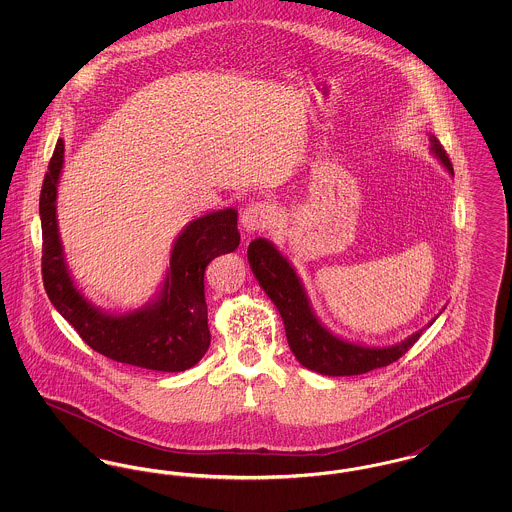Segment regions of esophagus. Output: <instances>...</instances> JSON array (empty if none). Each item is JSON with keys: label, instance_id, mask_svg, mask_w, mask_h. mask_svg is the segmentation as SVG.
<instances>
[{"label": "esophagus", "instance_id": "obj_1", "mask_svg": "<svg viewBox=\"0 0 512 512\" xmlns=\"http://www.w3.org/2000/svg\"><path fill=\"white\" fill-rule=\"evenodd\" d=\"M242 226L247 234L263 232L272 226L274 222V209L268 203H251L247 205L242 213Z\"/></svg>", "mask_w": 512, "mask_h": 512}]
</instances>
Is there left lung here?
Masks as SVG:
<instances>
[{
    "mask_svg": "<svg viewBox=\"0 0 512 512\" xmlns=\"http://www.w3.org/2000/svg\"><path fill=\"white\" fill-rule=\"evenodd\" d=\"M430 142V151L434 157L453 176V165L445 149L436 140V136H430ZM247 259L259 286L265 290L284 320L286 338L295 359L318 374L355 376L391 365L401 355H405L422 334V330H418L407 340L390 347H368L341 340L322 326L299 276L295 274L290 261L276 249V245L265 238H257L247 247Z\"/></svg>",
    "mask_w": 512,
    "mask_h": 512,
    "instance_id": "obj_1",
    "label": "left lung"
}]
</instances>
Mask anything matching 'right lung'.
Returning a JSON list of instances; mask_svg holds the SVG:
<instances>
[{
    "label": "right lung",
    "mask_w": 512,
    "mask_h": 512,
    "mask_svg": "<svg viewBox=\"0 0 512 512\" xmlns=\"http://www.w3.org/2000/svg\"><path fill=\"white\" fill-rule=\"evenodd\" d=\"M65 144L57 140L40 194L42 278L49 301L80 338L101 355L159 372H182L209 349L205 268L240 245L238 211L228 207L186 224L174 240L167 276L144 307L109 313L96 307L74 284L57 226V186Z\"/></svg>",
    "instance_id": "add662e5"
}]
</instances>
